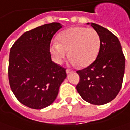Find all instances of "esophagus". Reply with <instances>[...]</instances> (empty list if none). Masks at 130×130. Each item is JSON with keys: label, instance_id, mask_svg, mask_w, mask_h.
Wrapping results in <instances>:
<instances>
[{"label": "esophagus", "instance_id": "esophagus-1", "mask_svg": "<svg viewBox=\"0 0 130 130\" xmlns=\"http://www.w3.org/2000/svg\"><path fill=\"white\" fill-rule=\"evenodd\" d=\"M66 72H67V74H69V73H71V72H73V71H71V69H67V70H66Z\"/></svg>", "mask_w": 130, "mask_h": 130}]
</instances>
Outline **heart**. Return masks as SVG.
<instances>
[{
    "label": "heart",
    "mask_w": 130,
    "mask_h": 130,
    "mask_svg": "<svg viewBox=\"0 0 130 130\" xmlns=\"http://www.w3.org/2000/svg\"><path fill=\"white\" fill-rule=\"evenodd\" d=\"M57 39L58 42L50 44V50L58 63H61L69 54L71 64L88 67L95 60L101 46L100 35L93 28L70 27L60 33Z\"/></svg>",
    "instance_id": "obj_1"
}]
</instances>
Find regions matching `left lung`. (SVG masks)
<instances>
[{"label": "left lung", "mask_w": 130, "mask_h": 130, "mask_svg": "<svg viewBox=\"0 0 130 130\" xmlns=\"http://www.w3.org/2000/svg\"><path fill=\"white\" fill-rule=\"evenodd\" d=\"M90 25L100 35L101 46L93 62L76 71L80 76L76 90L84 101L99 105L112 101L120 90L125 57L114 34L98 24L91 22Z\"/></svg>", "instance_id": "left-lung-1"}]
</instances>
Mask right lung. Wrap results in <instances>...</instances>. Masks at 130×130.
Here are the masks:
<instances>
[{
  "label": "right lung",
  "instance_id": "obj_1",
  "mask_svg": "<svg viewBox=\"0 0 130 130\" xmlns=\"http://www.w3.org/2000/svg\"><path fill=\"white\" fill-rule=\"evenodd\" d=\"M62 27L52 22L25 32L10 49L8 79L16 98L32 109H42L56 99L66 69L51 59L50 46Z\"/></svg>",
  "mask_w": 130,
  "mask_h": 130
}]
</instances>
